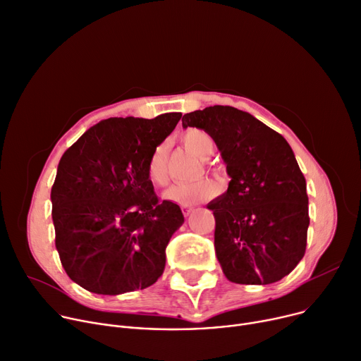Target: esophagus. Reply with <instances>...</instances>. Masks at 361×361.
<instances>
[{
    "instance_id": "esophagus-1",
    "label": "esophagus",
    "mask_w": 361,
    "mask_h": 361,
    "mask_svg": "<svg viewBox=\"0 0 361 361\" xmlns=\"http://www.w3.org/2000/svg\"><path fill=\"white\" fill-rule=\"evenodd\" d=\"M181 210H183L184 216H190L191 213L195 212V209H193V207H191V206H185V204H183V206H181Z\"/></svg>"
}]
</instances>
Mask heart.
<instances>
[{"label": "heart", "mask_w": 361, "mask_h": 361, "mask_svg": "<svg viewBox=\"0 0 361 361\" xmlns=\"http://www.w3.org/2000/svg\"><path fill=\"white\" fill-rule=\"evenodd\" d=\"M181 140L187 149L196 154L200 158H207L213 152V139L209 133L200 129H188L183 133ZM147 176L155 185H164L168 181L166 173V145L157 147L149 157L147 165ZM216 191L214 184L210 180H196V181H178L168 188L164 197L177 204H197L209 199Z\"/></svg>", "instance_id": "b5f03b06"}]
</instances>
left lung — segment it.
<instances>
[{
  "label": "left lung",
  "mask_w": 361,
  "mask_h": 361,
  "mask_svg": "<svg viewBox=\"0 0 361 361\" xmlns=\"http://www.w3.org/2000/svg\"><path fill=\"white\" fill-rule=\"evenodd\" d=\"M183 128L212 136L231 177L212 200L214 250L238 284H270L305 255L309 226L306 180L287 140L252 114L213 106L183 116Z\"/></svg>",
  "instance_id": "obj_1"
}]
</instances>
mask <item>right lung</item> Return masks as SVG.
Segmentation results:
<instances>
[{
    "mask_svg": "<svg viewBox=\"0 0 361 361\" xmlns=\"http://www.w3.org/2000/svg\"><path fill=\"white\" fill-rule=\"evenodd\" d=\"M180 118L110 117L62 155L51 191L55 244L66 274L85 290L122 295L162 276L184 216L178 204L158 200L147 165Z\"/></svg>",
    "mask_w": 361,
    "mask_h": 361,
    "instance_id": "obj_1",
    "label": "right lung"
}]
</instances>
